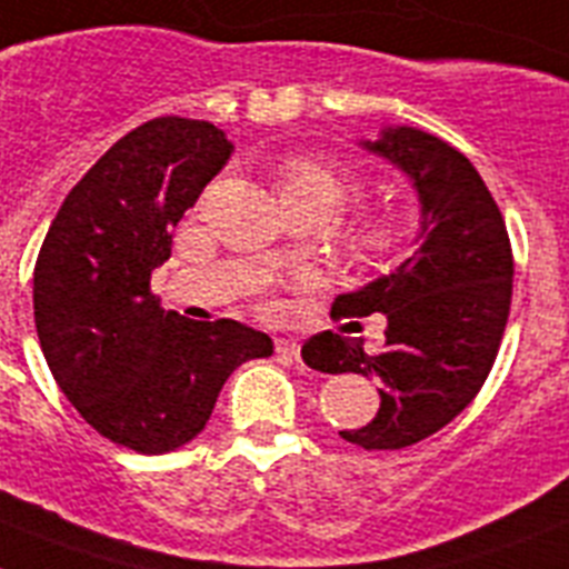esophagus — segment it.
<instances>
[{
    "label": "esophagus",
    "instance_id": "1",
    "mask_svg": "<svg viewBox=\"0 0 569 569\" xmlns=\"http://www.w3.org/2000/svg\"><path fill=\"white\" fill-rule=\"evenodd\" d=\"M274 350L286 358H300V341H295V338H277Z\"/></svg>",
    "mask_w": 569,
    "mask_h": 569
}]
</instances>
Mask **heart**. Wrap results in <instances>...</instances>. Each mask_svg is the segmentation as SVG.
I'll return each mask as SVG.
<instances>
[{
	"mask_svg": "<svg viewBox=\"0 0 569 569\" xmlns=\"http://www.w3.org/2000/svg\"><path fill=\"white\" fill-rule=\"evenodd\" d=\"M365 184L347 167H338L332 161L315 159V156H295L280 170V196L283 202L315 204L332 217L350 202L361 199ZM408 248V228L399 217L390 213H370L352 222V228L343 237V251L356 262L358 269L381 271L390 269ZM266 312H277L280 303L266 300Z\"/></svg>",
	"mask_w": 569,
	"mask_h": 569,
	"instance_id": "obj_1",
	"label": "heart"
}]
</instances>
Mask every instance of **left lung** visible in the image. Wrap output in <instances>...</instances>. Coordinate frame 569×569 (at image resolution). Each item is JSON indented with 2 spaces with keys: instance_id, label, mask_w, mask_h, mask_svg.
<instances>
[{
  "instance_id": "8db88e82",
  "label": "left lung",
  "mask_w": 569,
  "mask_h": 569,
  "mask_svg": "<svg viewBox=\"0 0 569 569\" xmlns=\"http://www.w3.org/2000/svg\"><path fill=\"white\" fill-rule=\"evenodd\" d=\"M413 179L422 231L413 257L361 292L338 295L332 318L385 315V347L318 332L303 361L321 373H361L381 381L373 422L341 431L365 451H396L446 428L480 393L512 303V246L503 213L462 152L413 127L365 141Z\"/></svg>"
}]
</instances>
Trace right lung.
Instances as JSON below:
<instances>
[{"mask_svg": "<svg viewBox=\"0 0 569 569\" xmlns=\"http://www.w3.org/2000/svg\"><path fill=\"white\" fill-rule=\"evenodd\" d=\"M211 121L152 118L66 196L33 266V323L60 390L100 437L138 455L184 446L228 376L274 352L237 321L164 312L150 274L173 228L231 156Z\"/></svg>", "mask_w": 569, "mask_h": 569, "instance_id": "1", "label": "right lung"}]
</instances>
